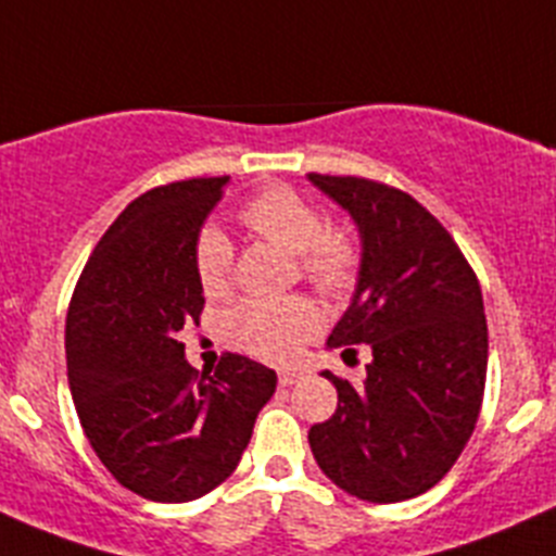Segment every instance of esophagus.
I'll return each instance as SVG.
<instances>
[{"mask_svg": "<svg viewBox=\"0 0 556 556\" xmlns=\"http://www.w3.org/2000/svg\"><path fill=\"white\" fill-rule=\"evenodd\" d=\"M301 376H303L301 370H289V367H287V370H278V384H281V387H292L294 381H298V378H301Z\"/></svg>", "mask_w": 556, "mask_h": 556, "instance_id": "obj_1", "label": "esophagus"}]
</instances>
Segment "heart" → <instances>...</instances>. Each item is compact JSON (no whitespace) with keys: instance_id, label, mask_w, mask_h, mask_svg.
I'll list each match as a JSON object with an SVG mask.
<instances>
[{"instance_id":"obj_1","label":"heart","mask_w":556,"mask_h":556,"mask_svg":"<svg viewBox=\"0 0 556 556\" xmlns=\"http://www.w3.org/2000/svg\"><path fill=\"white\" fill-rule=\"evenodd\" d=\"M242 223L267 242L298 255V273L326 298H342L358 281L362 250L351 230L328 223L326 211L289 186H269L242 208ZM194 273L208 298L233 287V248L219 228L200 230ZM320 328V312L308 298L244 301L225 317V337L258 358H287Z\"/></svg>"}]
</instances>
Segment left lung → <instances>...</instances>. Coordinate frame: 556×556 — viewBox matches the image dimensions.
I'll return each mask as SVG.
<instances>
[{
	"label": "left lung",
	"mask_w": 556,
	"mask_h": 556,
	"mask_svg": "<svg viewBox=\"0 0 556 556\" xmlns=\"http://www.w3.org/2000/svg\"><path fill=\"white\" fill-rule=\"evenodd\" d=\"M308 180L362 233L356 294L328 345L372 351L362 384L323 372L339 401L312 426L308 445L345 493L372 504L415 498L454 468L479 420L488 381L479 278L454 236L406 191L353 175L312 172Z\"/></svg>",
	"instance_id": "8db88e82"
}]
</instances>
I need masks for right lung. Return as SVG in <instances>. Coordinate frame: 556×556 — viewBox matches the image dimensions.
I'll return each mask as SVG.
<instances>
[{"label": "right lung", "mask_w": 556, "mask_h": 556, "mask_svg": "<svg viewBox=\"0 0 556 556\" xmlns=\"http://www.w3.org/2000/svg\"><path fill=\"white\" fill-rule=\"evenodd\" d=\"M223 178L155 186L88 255L66 314V370L88 443L122 488L180 504L236 470L275 372L239 353L194 370L178 342L205 298L194 244Z\"/></svg>", "instance_id": "add662e5"}]
</instances>
